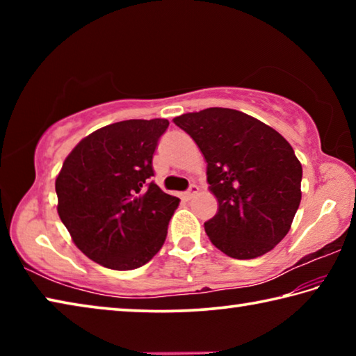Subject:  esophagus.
<instances>
[{
  "mask_svg": "<svg viewBox=\"0 0 356 356\" xmlns=\"http://www.w3.org/2000/svg\"><path fill=\"white\" fill-rule=\"evenodd\" d=\"M197 193H200V186L195 185V184H191L188 191H186V197H188V200H191V197H195Z\"/></svg>",
  "mask_w": 356,
  "mask_h": 356,
  "instance_id": "1",
  "label": "esophagus"
}]
</instances>
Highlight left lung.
Instances as JSON below:
<instances>
[{"mask_svg": "<svg viewBox=\"0 0 356 356\" xmlns=\"http://www.w3.org/2000/svg\"><path fill=\"white\" fill-rule=\"evenodd\" d=\"M207 163L218 212L204 222L216 248L256 259L286 237L301 201V163L291 144L267 124L231 108L174 118Z\"/></svg>", "mask_w": 356, "mask_h": 356, "instance_id": "obj_1", "label": "left lung"}]
</instances>
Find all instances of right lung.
Returning <instances> with one entry per match:
<instances>
[{"mask_svg": "<svg viewBox=\"0 0 356 356\" xmlns=\"http://www.w3.org/2000/svg\"><path fill=\"white\" fill-rule=\"evenodd\" d=\"M166 119L105 125L76 144L56 176L58 215L84 256L111 270L147 264L179 206L150 182Z\"/></svg>", "mask_w": 356, "mask_h": 356, "instance_id": "add662e5", "label": "right lung"}]
</instances>
